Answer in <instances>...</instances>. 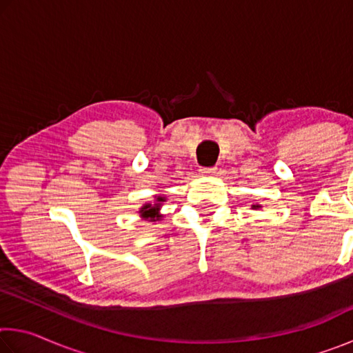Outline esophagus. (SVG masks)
<instances>
[{
    "instance_id": "34e87169",
    "label": "esophagus",
    "mask_w": 353,
    "mask_h": 353,
    "mask_svg": "<svg viewBox=\"0 0 353 353\" xmlns=\"http://www.w3.org/2000/svg\"><path fill=\"white\" fill-rule=\"evenodd\" d=\"M201 172H202V174H205V176H213L214 172H216V168H202Z\"/></svg>"
}]
</instances>
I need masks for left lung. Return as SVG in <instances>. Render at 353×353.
Returning a JSON list of instances; mask_svg holds the SVG:
<instances>
[{
	"instance_id": "8db88e82",
	"label": "left lung",
	"mask_w": 353,
	"mask_h": 353,
	"mask_svg": "<svg viewBox=\"0 0 353 353\" xmlns=\"http://www.w3.org/2000/svg\"><path fill=\"white\" fill-rule=\"evenodd\" d=\"M250 207H252V210H259V208H261L260 204H252Z\"/></svg>"
}]
</instances>
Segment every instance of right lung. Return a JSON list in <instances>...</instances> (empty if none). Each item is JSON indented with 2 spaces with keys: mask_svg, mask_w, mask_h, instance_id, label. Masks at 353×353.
<instances>
[{
  "mask_svg": "<svg viewBox=\"0 0 353 353\" xmlns=\"http://www.w3.org/2000/svg\"><path fill=\"white\" fill-rule=\"evenodd\" d=\"M165 201H166V196H154L152 202H146V204H143L139 210L141 219L149 221V223L162 221L163 214L160 213V210H162V204Z\"/></svg>",
  "mask_w": 353,
  "mask_h": 353,
  "instance_id": "add662e5",
  "label": "right lung"
}]
</instances>
